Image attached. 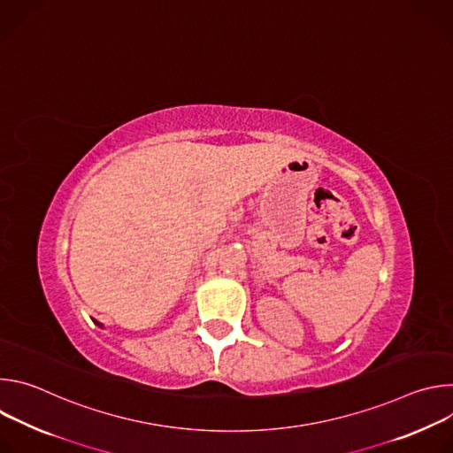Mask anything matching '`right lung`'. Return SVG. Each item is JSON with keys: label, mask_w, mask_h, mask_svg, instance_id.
<instances>
[{"label": "right lung", "mask_w": 453, "mask_h": 453, "mask_svg": "<svg viewBox=\"0 0 453 453\" xmlns=\"http://www.w3.org/2000/svg\"><path fill=\"white\" fill-rule=\"evenodd\" d=\"M96 325H98V326H100V322H96Z\"/></svg>", "instance_id": "obj_1"}]
</instances>
